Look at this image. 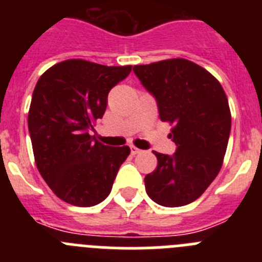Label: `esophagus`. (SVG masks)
Instances as JSON below:
<instances>
[{
  "label": "esophagus",
  "instance_id": "esophagus-1",
  "mask_svg": "<svg viewBox=\"0 0 262 262\" xmlns=\"http://www.w3.org/2000/svg\"><path fill=\"white\" fill-rule=\"evenodd\" d=\"M140 152H142V149H139V148H136V147H131V154L133 155H138V154H140Z\"/></svg>",
  "mask_w": 262,
  "mask_h": 262
}]
</instances>
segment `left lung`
Masks as SVG:
<instances>
[{
    "label": "left lung",
    "mask_w": 262,
    "mask_h": 262,
    "mask_svg": "<svg viewBox=\"0 0 262 262\" xmlns=\"http://www.w3.org/2000/svg\"><path fill=\"white\" fill-rule=\"evenodd\" d=\"M134 73L155 97L160 119L173 124L176 152H154L157 168L145 176L148 196L165 207L194 202L223 164L231 133V111L221 82L186 59L135 66Z\"/></svg>",
    "instance_id": "8db88e82"
}]
</instances>
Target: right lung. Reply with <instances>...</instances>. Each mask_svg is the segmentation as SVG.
<instances>
[{"label":"right lung","instance_id":"1","mask_svg":"<svg viewBox=\"0 0 262 262\" xmlns=\"http://www.w3.org/2000/svg\"><path fill=\"white\" fill-rule=\"evenodd\" d=\"M131 68L72 59L51 67L36 82L29 111L34 157L51 190L69 205L105 201L129 155L127 145H105L90 131L105 114L111 88Z\"/></svg>","mask_w":262,"mask_h":262}]
</instances>
